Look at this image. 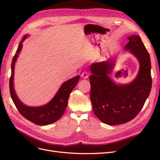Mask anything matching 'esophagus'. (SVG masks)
Wrapping results in <instances>:
<instances>
[{
  "label": "esophagus",
  "instance_id": "34e87169",
  "mask_svg": "<svg viewBox=\"0 0 160 160\" xmlns=\"http://www.w3.org/2000/svg\"><path fill=\"white\" fill-rule=\"evenodd\" d=\"M81 77H83V79H88V77H89L88 72H83V73H82V75H81Z\"/></svg>",
  "mask_w": 160,
  "mask_h": 160
}]
</instances>
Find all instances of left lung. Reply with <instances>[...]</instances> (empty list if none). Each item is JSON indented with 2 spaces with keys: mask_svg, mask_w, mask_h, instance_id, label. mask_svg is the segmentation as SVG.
<instances>
[{
  "mask_svg": "<svg viewBox=\"0 0 160 160\" xmlns=\"http://www.w3.org/2000/svg\"><path fill=\"white\" fill-rule=\"evenodd\" d=\"M128 38L124 50L129 51L139 64L133 81L122 84L111 78L109 75L115 67V60L93 62L90 66V97L93 112L100 121L110 125L125 123L136 117L152 89L149 52L138 35Z\"/></svg>",
  "mask_w": 160,
  "mask_h": 160,
  "instance_id": "8db88e82",
  "label": "left lung"
}]
</instances>
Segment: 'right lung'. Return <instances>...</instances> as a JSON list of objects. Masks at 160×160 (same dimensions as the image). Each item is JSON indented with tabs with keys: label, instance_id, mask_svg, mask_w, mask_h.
<instances>
[{
	"label": "right lung",
	"instance_id": "right-lung-1",
	"mask_svg": "<svg viewBox=\"0 0 160 160\" xmlns=\"http://www.w3.org/2000/svg\"><path fill=\"white\" fill-rule=\"evenodd\" d=\"M28 36H29V34H26L23 36L12 61L11 76L10 81H9L11 96L19 113L24 118L38 125H49L57 122L64 113L67 103H68L70 93L78 83L80 76L77 75L64 82L61 85L53 98L49 102L45 105L34 107V106H28L22 103L18 98L14 89V66L22 48V42Z\"/></svg>",
	"mask_w": 160,
	"mask_h": 160
}]
</instances>
